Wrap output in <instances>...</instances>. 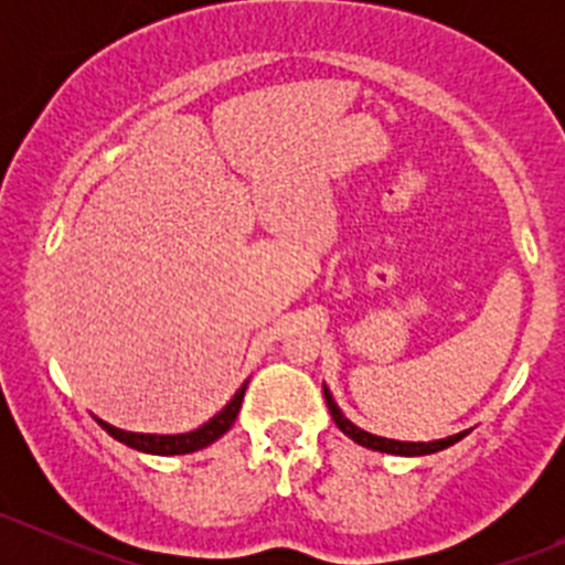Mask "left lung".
<instances>
[{
	"instance_id": "left-lung-1",
	"label": "left lung",
	"mask_w": 565,
	"mask_h": 565,
	"mask_svg": "<svg viewBox=\"0 0 565 565\" xmlns=\"http://www.w3.org/2000/svg\"><path fill=\"white\" fill-rule=\"evenodd\" d=\"M322 393H324V402H328V409L330 415H333L335 426H339L341 431H344L350 440H355L358 446L363 448H372V451H383V454H396V457H426V454H435V451H443V448L454 446V443H459L461 437L467 435L470 429L459 431V435H451L446 437V440H431V443H402V440H388V437H377L372 435V431H363L361 426H355L352 420H347V415L341 413L339 404L333 402V393L328 391V385H322Z\"/></svg>"
}]
</instances>
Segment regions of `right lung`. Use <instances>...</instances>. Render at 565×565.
<instances>
[{"instance_id": "add662e5", "label": "right lung", "mask_w": 565, "mask_h": 565, "mask_svg": "<svg viewBox=\"0 0 565 565\" xmlns=\"http://www.w3.org/2000/svg\"><path fill=\"white\" fill-rule=\"evenodd\" d=\"M246 385L243 383V388L232 396V402L226 404L224 409H221L218 415H213V418L207 420V424H202L199 429L193 431H185V435H141V431H125V429H117V426L106 424V420L95 418L100 426L108 431V435L114 437V440L125 443L128 448H136V451H145V454H156V457H174V454H193V451H202V448H207L210 443L218 440L221 435H226V431L232 429V424H235L237 413H241V404H243V396H246Z\"/></svg>"}]
</instances>
